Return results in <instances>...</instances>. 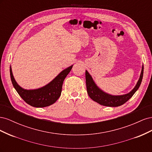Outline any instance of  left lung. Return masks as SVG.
I'll use <instances>...</instances> for the list:
<instances>
[{
	"instance_id": "left-lung-1",
	"label": "left lung",
	"mask_w": 152,
	"mask_h": 152,
	"mask_svg": "<svg viewBox=\"0 0 152 152\" xmlns=\"http://www.w3.org/2000/svg\"><path fill=\"white\" fill-rule=\"evenodd\" d=\"M143 70L144 66H142L140 79L138 82H137V83L134 88L129 93L122 96H112L105 93L102 90H100L98 87L96 86L93 79H92L91 76L86 70V82L87 94H88L89 96L92 99L100 104L106 106V107H118V106H121L126 103L127 101L134 95V94L136 93V91L138 89L141 83L142 76H143Z\"/></svg>"
}]
</instances>
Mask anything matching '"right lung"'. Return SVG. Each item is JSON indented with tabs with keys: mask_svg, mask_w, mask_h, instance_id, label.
Wrapping results in <instances>:
<instances>
[{
	"mask_svg": "<svg viewBox=\"0 0 152 152\" xmlns=\"http://www.w3.org/2000/svg\"><path fill=\"white\" fill-rule=\"evenodd\" d=\"M72 66L63 70L48 85L35 90H25L18 86L14 79L10 66L11 79L18 93L27 104L37 108L45 107L54 103L61 96L63 81L70 72Z\"/></svg>",
	"mask_w": 152,
	"mask_h": 152,
	"instance_id": "add662e5",
	"label": "right lung"
}]
</instances>
